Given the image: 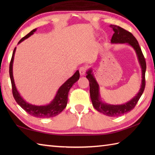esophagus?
Instances as JSON below:
<instances>
[{"label": "esophagus", "mask_w": 155, "mask_h": 155, "mask_svg": "<svg viewBox=\"0 0 155 155\" xmlns=\"http://www.w3.org/2000/svg\"><path fill=\"white\" fill-rule=\"evenodd\" d=\"M86 71H87V68L85 67H82L79 69V72L81 76H84L85 73H86Z\"/></svg>", "instance_id": "obj_1"}]
</instances>
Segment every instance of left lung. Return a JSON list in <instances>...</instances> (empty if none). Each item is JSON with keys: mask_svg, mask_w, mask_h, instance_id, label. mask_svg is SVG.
I'll list each match as a JSON object with an SVG mask.
<instances>
[{"mask_svg": "<svg viewBox=\"0 0 155 155\" xmlns=\"http://www.w3.org/2000/svg\"><path fill=\"white\" fill-rule=\"evenodd\" d=\"M109 27L113 29L114 34L111 38V43L117 44H127L132 47L136 52L138 60L141 67L142 71V82H141L140 88L136 96H134L130 101L123 104H110L102 101L99 92V85L96 81L91 68L88 69L87 72L86 77L89 81L90 85V95L93 107L97 111L103 113L108 117H118L126 114L131 110H133L136 106L141 95L143 94L144 87H145V72H146V62L141 48L135 37L124 28L118 26L110 25Z\"/></svg>", "mask_w": 155, "mask_h": 155, "instance_id": "1", "label": "left lung"}]
</instances>
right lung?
I'll return each mask as SVG.
<instances>
[{
	"instance_id": "add662e5",
	"label": "right lung",
	"mask_w": 155,
	"mask_h": 155,
	"mask_svg": "<svg viewBox=\"0 0 155 155\" xmlns=\"http://www.w3.org/2000/svg\"><path fill=\"white\" fill-rule=\"evenodd\" d=\"M36 31H37V28L33 29V30L31 31L28 35H27L25 37H24L20 40L18 45L21 43V42L24 40H25V39H27L29 37H31V35H33ZM16 48L15 47L14 51H13L12 56L11 58V62H10L9 67V74L12 84V94L16 102L18 103L20 107H21V108H22L23 109L29 114H31V116L38 118H50L57 116L59 113H61V112L64 109V108L67 107L68 92L70 91L72 85L79 79V71H76L75 73L72 75L71 78H69L64 84H62L61 85L60 88H58L57 93L56 94L53 100H52L49 104L47 105H41V106L30 104L27 103V102H26L24 98L21 96V94L18 93V91L16 89V87L15 86L14 77H13L12 66L13 61H14Z\"/></svg>"
}]
</instances>
